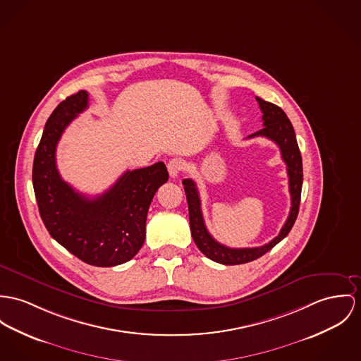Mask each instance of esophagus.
<instances>
[{
  "instance_id": "obj_1",
  "label": "esophagus",
  "mask_w": 361,
  "mask_h": 361,
  "mask_svg": "<svg viewBox=\"0 0 361 361\" xmlns=\"http://www.w3.org/2000/svg\"><path fill=\"white\" fill-rule=\"evenodd\" d=\"M181 170H183V162H181L180 159L174 158V159L169 161V164H167V171H169V174H170L171 178H176V177L180 174Z\"/></svg>"
}]
</instances>
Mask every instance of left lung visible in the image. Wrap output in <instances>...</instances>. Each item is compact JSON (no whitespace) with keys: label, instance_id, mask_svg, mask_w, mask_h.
<instances>
[{"label":"left lung","instance_id":"left-lung-1","mask_svg":"<svg viewBox=\"0 0 361 361\" xmlns=\"http://www.w3.org/2000/svg\"><path fill=\"white\" fill-rule=\"evenodd\" d=\"M257 102L262 111L264 128L261 130L250 135L247 139L261 136V137L272 140L280 148L281 159L284 161V164L287 166V174H288L291 209H290L287 221L284 222L278 236L261 247L231 249V247H226L221 243H219L209 233V231L206 228L202 209H200V197H199V192H197L194 180L192 178L183 180L184 191H185L187 202H188L191 235L194 238L195 245L207 258L224 264V265L246 264V262L262 257L265 252L274 249L280 240H283L288 235V232L291 231L294 222L297 220L298 210H300L304 171H302V158H301V152L298 148L294 128H293L290 119L287 118L286 112L283 111L280 107L269 103V102H265L259 97H257Z\"/></svg>","mask_w":361,"mask_h":361}]
</instances>
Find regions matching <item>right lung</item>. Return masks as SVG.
<instances>
[{
  "mask_svg": "<svg viewBox=\"0 0 361 361\" xmlns=\"http://www.w3.org/2000/svg\"><path fill=\"white\" fill-rule=\"evenodd\" d=\"M87 103V92L80 90L51 114L35 151L32 187L39 216L57 243L89 265L115 267L141 249L151 200L169 173L164 162L128 170L110 190L94 197L67 184L56 166V147Z\"/></svg>",
  "mask_w": 361,
  "mask_h": 361,
  "instance_id": "add662e5",
  "label": "right lung"
}]
</instances>
